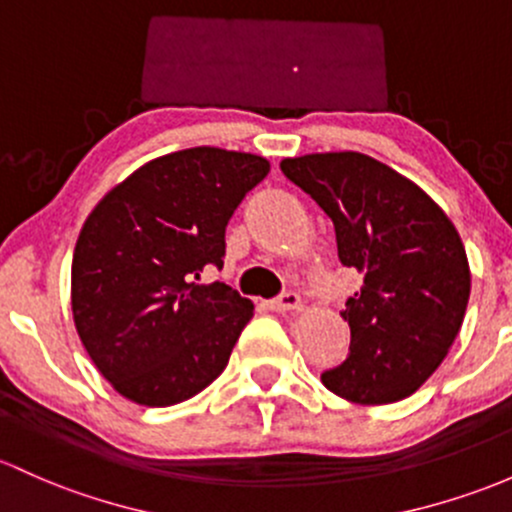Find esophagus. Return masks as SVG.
Listing matches in <instances>:
<instances>
[{
    "instance_id": "obj_1",
    "label": "esophagus",
    "mask_w": 512,
    "mask_h": 512,
    "mask_svg": "<svg viewBox=\"0 0 512 512\" xmlns=\"http://www.w3.org/2000/svg\"><path fill=\"white\" fill-rule=\"evenodd\" d=\"M268 307L276 312H290V310H298L300 307V295L298 293H283L280 298L268 302Z\"/></svg>"
}]
</instances>
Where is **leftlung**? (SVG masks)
<instances>
[{"label": "left lung", "instance_id": "8db88e82", "mask_svg": "<svg viewBox=\"0 0 512 512\" xmlns=\"http://www.w3.org/2000/svg\"><path fill=\"white\" fill-rule=\"evenodd\" d=\"M280 170L332 219L339 261L364 276L342 312L349 356L322 373L324 388L356 405L408 398L444 361L469 305V258L452 219L366 153H307Z\"/></svg>", "mask_w": 512, "mask_h": 512}]
</instances>
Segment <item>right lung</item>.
<instances>
[{"mask_svg": "<svg viewBox=\"0 0 512 512\" xmlns=\"http://www.w3.org/2000/svg\"><path fill=\"white\" fill-rule=\"evenodd\" d=\"M271 170L263 156L197 146L153 158L82 224L70 305L82 346L126 400L168 408L229 364L254 302L224 283V229Z\"/></svg>", "mask_w": 512, "mask_h": 512, "instance_id": "obj_1", "label": "right lung"}]
</instances>
